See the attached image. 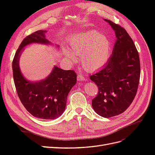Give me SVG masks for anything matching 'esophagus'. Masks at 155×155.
I'll return each instance as SVG.
<instances>
[{
    "mask_svg": "<svg viewBox=\"0 0 155 155\" xmlns=\"http://www.w3.org/2000/svg\"><path fill=\"white\" fill-rule=\"evenodd\" d=\"M78 81H83L85 79V76L83 74H79L77 77Z\"/></svg>",
    "mask_w": 155,
    "mask_h": 155,
    "instance_id": "esophagus-1",
    "label": "esophagus"
}]
</instances>
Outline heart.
Instances as JSON below:
<instances>
[{
    "mask_svg": "<svg viewBox=\"0 0 155 155\" xmlns=\"http://www.w3.org/2000/svg\"><path fill=\"white\" fill-rule=\"evenodd\" d=\"M70 48H63L64 55L71 62L80 56L82 66L88 71L104 67L109 59L111 44L108 37L96 31L80 34L71 39Z\"/></svg>",
    "mask_w": 155,
    "mask_h": 155,
    "instance_id": "1",
    "label": "heart"
}]
</instances>
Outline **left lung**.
<instances>
[{
    "mask_svg": "<svg viewBox=\"0 0 155 155\" xmlns=\"http://www.w3.org/2000/svg\"><path fill=\"white\" fill-rule=\"evenodd\" d=\"M109 22L115 31L116 41L105 66L90 76L98 87L92 100L97 114L104 118L119 115L130 106L137 94L140 76L138 52L133 39L121 26Z\"/></svg>",
    "mask_w": 155,
    "mask_h": 155,
    "instance_id": "left-lung-1",
    "label": "left lung"
}]
</instances>
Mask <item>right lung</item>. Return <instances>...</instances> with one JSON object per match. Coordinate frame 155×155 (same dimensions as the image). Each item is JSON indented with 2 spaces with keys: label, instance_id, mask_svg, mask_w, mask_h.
<instances>
[{
  "label": "right lung",
  "instance_id": "right-lung-1",
  "mask_svg": "<svg viewBox=\"0 0 155 155\" xmlns=\"http://www.w3.org/2000/svg\"><path fill=\"white\" fill-rule=\"evenodd\" d=\"M46 30H38L23 39L12 63L13 80L18 97L25 109L36 118L54 120L65 110L67 96L77 81L74 70H64L55 66L49 76L39 81H30L22 74L19 58L22 48L31 43L50 45Z\"/></svg>",
  "mask_w": 155,
  "mask_h": 155
}]
</instances>
